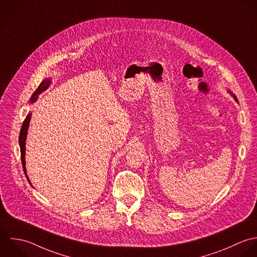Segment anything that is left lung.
Here are the masks:
<instances>
[{
  "label": "left lung",
  "mask_w": 257,
  "mask_h": 257,
  "mask_svg": "<svg viewBox=\"0 0 257 257\" xmlns=\"http://www.w3.org/2000/svg\"><path fill=\"white\" fill-rule=\"evenodd\" d=\"M234 98H235V100H237V98H236V96H234Z\"/></svg>",
  "instance_id": "1"
}]
</instances>
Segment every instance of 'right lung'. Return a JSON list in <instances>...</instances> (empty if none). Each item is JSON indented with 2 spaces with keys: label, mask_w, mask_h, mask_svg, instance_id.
Returning a JSON list of instances; mask_svg holds the SVG:
<instances>
[{
  "label": "right lung",
  "mask_w": 257,
  "mask_h": 257,
  "mask_svg": "<svg viewBox=\"0 0 257 257\" xmlns=\"http://www.w3.org/2000/svg\"><path fill=\"white\" fill-rule=\"evenodd\" d=\"M50 84H51V81H50L49 79L43 81V82L40 84V86H38L37 90L33 93V95H32V97H31V102L36 101L37 98H38V95H39L42 91H45V90L48 88V86H50ZM31 115H32V113H29V114L26 116V118H25V120H24V122H23V124H22L21 133H20V138H19L20 149H21V160H22V165H23V168H24V171H25V172H26V168H25V166H26V163H25L26 138H27V133H28L29 123H30V120H31ZM26 175H27V174H26ZM27 178H28V176H27ZM28 180H29V178H28ZM29 182H30V180H29ZM30 183H31V182H30Z\"/></svg>",
  "instance_id": "obj_1"
}]
</instances>
